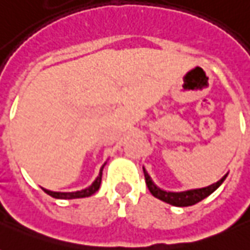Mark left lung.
I'll return each mask as SVG.
<instances>
[{"mask_svg":"<svg viewBox=\"0 0 250 250\" xmlns=\"http://www.w3.org/2000/svg\"><path fill=\"white\" fill-rule=\"evenodd\" d=\"M143 173H145V179H146V185L150 193L155 197V198L161 199L163 202H167L170 205H174V206H191V205L198 204L199 201H202L204 198H206L208 195L215 191L217 188H220V185L225 181V178L228 177V174L224 175L222 178L215 182V184L210 185L208 188H194V190H188V191H181V193H171V191H165V190H161L159 188H157L155 185L152 184L151 178L148 177V174L146 173V170L143 168Z\"/></svg>","mask_w":250,"mask_h":250,"instance_id":"8db88e82","label":"left lung"}]
</instances>
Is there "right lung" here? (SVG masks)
<instances>
[{
  "label": "right lung",
  "instance_id": "obj_1",
  "mask_svg": "<svg viewBox=\"0 0 250 250\" xmlns=\"http://www.w3.org/2000/svg\"><path fill=\"white\" fill-rule=\"evenodd\" d=\"M103 167L100 168V173H99V177L95 179V182H93L89 188H84V190H80V191H73V193H56V191H51V190H46V188H42L46 194H49L51 197L53 198H60V199H75V198H84V197H89V195H92L99 190L100 188V184H102V171H103Z\"/></svg>",
  "mask_w": 250,
  "mask_h": 250
}]
</instances>
